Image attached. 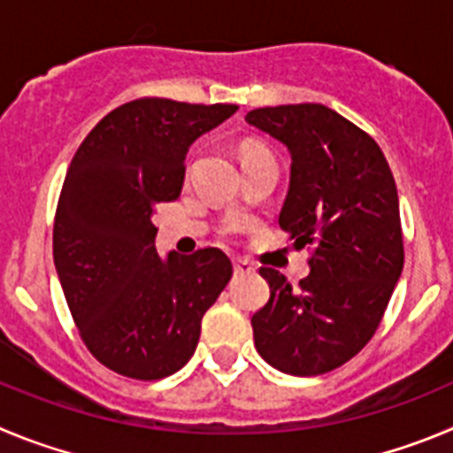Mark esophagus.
Listing matches in <instances>:
<instances>
[{
    "mask_svg": "<svg viewBox=\"0 0 453 453\" xmlns=\"http://www.w3.org/2000/svg\"><path fill=\"white\" fill-rule=\"evenodd\" d=\"M248 273H255L252 264L248 262H234V275H248Z\"/></svg>",
    "mask_w": 453,
    "mask_h": 453,
    "instance_id": "34e87169",
    "label": "esophagus"
}]
</instances>
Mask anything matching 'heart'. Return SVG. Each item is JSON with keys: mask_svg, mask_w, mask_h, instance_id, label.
<instances>
[{"mask_svg": "<svg viewBox=\"0 0 453 453\" xmlns=\"http://www.w3.org/2000/svg\"><path fill=\"white\" fill-rule=\"evenodd\" d=\"M259 153H266V150L259 149V146H252V144L243 146V149H242V157H248V156H259Z\"/></svg>", "mask_w": 453, "mask_h": 453, "instance_id": "1", "label": "heart"}]
</instances>
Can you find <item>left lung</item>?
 Masks as SVG:
<instances>
[{
  "label": "left lung",
  "mask_w": 453,
  "mask_h": 453,
  "mask_svg": "<svg viewBox=\"0 0 453 453\" xmlns=\"http://www.w3.org/2000/svg\"><path fill=\"white\" fill-rule=\"evenodd\" d=\"M246 121L291 153L280 227L296 250L313 248L296 288L259 268L271 297L250 320L255 348L280 372H329L372 338L404 268L395 178L377 142L327 105L257 108Z\"/></svg>",
  "instance_id": "obj_1"
}]
</instances>
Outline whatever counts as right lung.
Instances as JSON below:
<instances>
[{"label": "right lung", "instance_id": "obj_1", "mask_svg": "<svg viewBox=\"0 0 453 453\" xmlns=\"http://www.w3.org/2000/svg\"><path fill=\"white\" fill-rule=\"evenodd\" d=\"M234 112L230 104L130 101L92 128L69 165L54 223L56 273L88 349L124 377L178 372L230 282L219 248L162 259L153 211L180 196L189 146Z\"/></svg>", "mask_w": 453, "mask_h": 453}]
</instances>
